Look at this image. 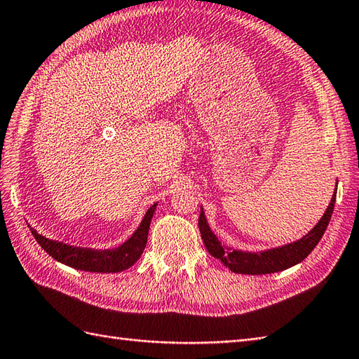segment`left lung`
Wrapping results in <instances>:
<instances>
[{"instance_id": "1", "label": "left lung", "mask_w": 359, "mask_h": 359, "mask_svg": "<svg viewBox=\"0 0 359 359\" xmlns=\"http://www.w3.org/2000/svg\"><path fill=\"white\" fill-rule=\"evenodd\" d=\"M334 197H337V188H334L329 207H327L324 216L319 219V222L311 228L306 236H302V238L297 239L296 242L287 243V245L256 251V253L255 251H241L228 248L222 245L217 239V236L211 231L208 220L205 217L203 208L201 210L199 216V230L202 241L205 243V247H207L208 253L219 259L226 269H230L234 273L269 274L287 270L290 266L302 262L304 259L313 251V248L318 245V242L321 241L325 228L330 222L332 212L334 208Z\"/></svg>"}]
</instances>
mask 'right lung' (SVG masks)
Wrapping results in <instances>:
<instances>
[{
    "mask_svg": "<svg viewBox=\"0 0 359 359\" xmlns=\"http://www.w3.org/2000/svg\"><path fill=\"white\" fill-rule=\"evenodd\" d=\"M156 207L157 203L151 205L147 215L143 216L139 228L133 233L131 238L125 241L117 248L95 250L85 247H74L67 245L65 242L44 238L43 234L34 230V228H30V231H32L34 238L40 243L46 253L52 256L58 262L83 271L118 273L129 269V266H133L140 259L144 247H147L151 219L154 216Z\"/></svg>",
    "mask_w": 359,
    "mask_h": 359,
    "instance_id": "add662e5",
    "label": "right lung"
}]
</instances>
